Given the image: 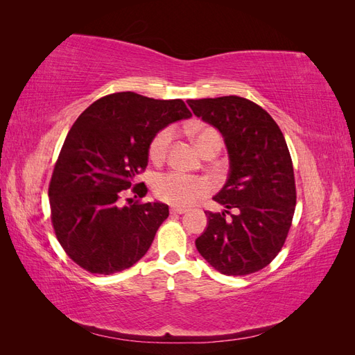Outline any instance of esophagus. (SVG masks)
I'll use <instances>...</instances> for the list:
<instances>
[{
  "label": "esophagus",
  "mask_w": 355,
  "mask_h": 355,
  "mask_svg": "<svg viewBox=\"0 0 355 355\" xmlns=\"http://www.w3.org/2000/svg\"><path fill=\"white\" fill-rule=\"evenodd\" d=\"M185 211H187V209H184V207H171L170 209L171 214H184Z\"/></svg>",
  "instance_id": "esophagus-1"
}]
</instances>
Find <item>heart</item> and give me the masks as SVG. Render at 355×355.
<instances>
[{
	"instance_id": "obj_1",
	"label": "heart",
	"mask_w": 355,
	"mask_h": 355,
	"mask_svg": "<svg viewBox=\"0 0 355 355\" xmlns=\"http://www.w3.org/2000/svg\"><path fill=\"white\" fill-rule=\"evenodd\" d=\"M189 133L197 144L198 149L206 154L211 149H220L222 139L216 128L206 124H194L189 128ZM173 128L164 127L149 142V158L161 161L168 153L171 141H173ZM210 192V184L198 176H188L179 171H168L159 175L154 182V194L158 200L166 201L173 206H189V204L206 197Z\"/></svg>"
}]
</instances>
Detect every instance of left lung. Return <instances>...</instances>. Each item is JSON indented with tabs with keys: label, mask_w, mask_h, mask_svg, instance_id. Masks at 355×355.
Segmentation results:
<instances>
[{
	"label": "left lung",
	"mask_w": 355,
	"mask_h": 355,
	"mask_svg": "<svg viewBox=\"0 0 355 355\" xmlns=\"http://www.w3.org/2000/svg\"><path fill=\"white\" fill-rule=\"evenodd\" d=\"M192 112L222 133L230 155L227 184L206 211L197 250L223 275H247L272 262L292 227L296 187L286 139L272 116L240 96L188 101Z\"/></svg>",
	"instance_id": "obj_1"
}]
</instances>
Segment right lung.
<instances>
[{"label":"right lung","instance_id":"1","mask_svg":"<svg viewBox=\"0 0 355 355\" xmlns=\"http://www.w3.org/2000/svg\"><path fill=\"white\" fill-rule=\"evenodd\" d=\"M192 114L182 99L158 101L120 92L93 102L63 142L49 185L51 223L71 259L92 274L110 275L135 265L168 216L163 202L121 207L127 189L146 196L136 175L148 166L151 139Z\"/></svg>","mask_w":355,"mask_h":355}]
</instances>
